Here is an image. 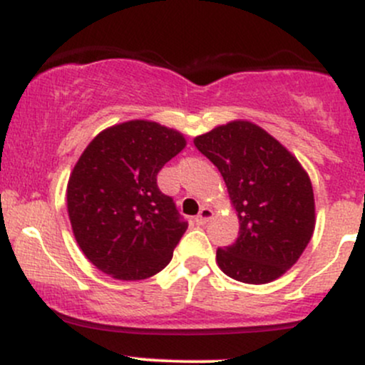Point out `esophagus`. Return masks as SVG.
<instances>
[{"mask_svg": "<svg viewBox=\"0 0 365 365\" xmlns=\"http://www.w3.org/2000/svg\"><path fill=\"white\" fill-rule=\"evenodd\" d=\"M212 217V211L209 207H202L200 209V212L199 215L195 216V223L197 225H206L209 220H211Z\"/></svg>", "mask_w": 365, "mask_h": 365, "instance_id": "1", "label": "esophagus"}]
</instances>
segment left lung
<instances>
[{
    "label": "left lung",
    "instance_id": "obj_1",
    "mask_svg": "<svg viewBox=\"0 0 365 365\" xmlns=\"http://www.w3.org/2000/svg\"><path fill=\"white\" fill-rule=\"evenodd\" d=\"M194 144L220 170L240 223L237 240L216 250L217 266L242 283L279 278L314 232L307 173L274 137L249 121L221 125Z\"/></svg>",
    "mask_w": 365,
    "mask_h": 365
}]
</instances>
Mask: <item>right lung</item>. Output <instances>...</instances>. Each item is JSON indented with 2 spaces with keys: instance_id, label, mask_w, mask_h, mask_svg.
<instances>
[{
  "instance_id": "1",
  "label": "right lung",
  "mask_w": 365,
  "mask_h": 365,
  "mask_svg": "<svg viewBox=\"0 0 365 365\" xmlns=\"http://www.w3.org/2000/svg\"><path fill=\"white\" fill-rule=\"evenodd\" d=\"M183 148L177 130L132 120L106 128L82 153L66 204L75 240L103 273L135 282L168 266L188 223L159 190L158 173Z\"/></svg>"
}]
</instances>
